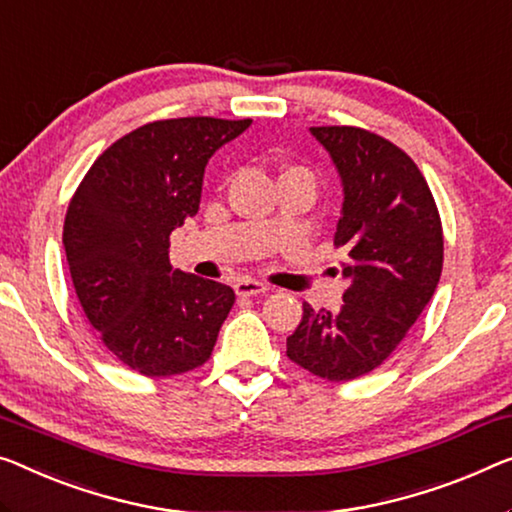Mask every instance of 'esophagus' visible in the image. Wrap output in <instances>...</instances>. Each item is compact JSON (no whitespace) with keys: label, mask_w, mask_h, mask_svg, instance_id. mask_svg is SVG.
<instances>
[{"label":"esophagus","mask_w":512,"mask_h":512,"mask_svg":"<svg viewBox=\"0 0 512 512\" xmlns=\"http://www.w3.org/2000/svg\"><path fill=\"white\" fill-rule=\"evenodd\" d=\"M234 289H236V294H239V296H257V294L269 292V285H264V282L253 280V278H241L234 285Z\"/></svg>","instance_id":"esophagus-1"}]
</instances>
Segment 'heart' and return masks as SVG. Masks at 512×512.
Segmentation results:
<instances>
[{
	"instance_id": "1",
	"label": "heart",
	"mask_w": 512,
	"mask_h": 512,
	"mask_svg": "<svg viewBox=\"0 0 512 512\" xmlns=\"http://www.w3.org/2000/svg\"><path fill=\"white\" fill-rule=\"evenodd\" d=\"M292 170H303V167H292Z\"/></svg>"
}]
</instances>
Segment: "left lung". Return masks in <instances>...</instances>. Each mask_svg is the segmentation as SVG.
<instances>
[{
	"instance_id": "left-lung-1",
	"label": "left lung",
	"mask_w": 512,
	"mask_h": 512,
	"mask_svg": "<svg viewBox=\"0 0 512 512\" xmlns=\"http://www.w3.org/2000/svg\"><path fill=\"white\" fill-rule=\"evenodd\" d=\"M338 167L345 202L335 248L352 280L340 310H312L287 338L289 361L326 381H352L398 349L439 285L444 230L418 165L356 126H312Z\"/></svg>"
}]
</instances>
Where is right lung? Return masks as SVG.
<instances>
[{
	"mask_svg": "<svg viewBox=\"0 0 512 512\" xmlns=\"http://www.w3.org/2000/svg\"><path fill=\"white\" fill-rule=\"evenodd\" d=\"M250 119L181 117L112 142L68 204L64 248L75 294L98 338L144 377L211 358L232 287L172 271L170 234L200 209L209 158Z\"/></svg>",
	"mask_w": 512,
	"mask_h": 512,
	"instance_id": "obj_1",
	"label": "right lung"
}]
</instances>
